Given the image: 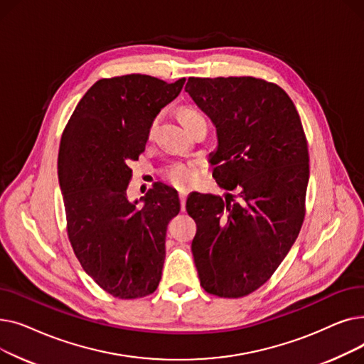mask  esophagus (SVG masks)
Wrapping results in <instances>:
<instances>
[{
	"label": "esophagus",
	"mask_w": 364,
	"mask_h": 364,
	"mask_svg": "<svg viewBox=\"0 0 364 364\" xmlns=\"http://www.w3.org/2000/svg\"><path fill=\"white\" fill-rule=\"evenodd\" d=\"M178 198H180L181 209H184V208H186V200H187V192H180V193H178Z\"/></svg>",
	"instance_id": "1"
}]
</instances>
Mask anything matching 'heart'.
<instances>
[{"instance_id":"b5f03b06","label":"heart","mask_w":364,"mask_h":364,"mask_svg":"<svg viewBox=\"0 0 364 364\" xmlns=\"http://www.w3.org/2000/svg\"><path fill=\"white\" fill-rule=\"evenodd\" d=\"M199 118H203V117H202V113L198 112L196 109L183 107L180 110V119L184 124V127L190 125L193 121H196ZM159 121H161L159 114H156V117L151 119V122L149 125V131H147L149 139L155 136V132H156L158 125H159ZM165 178L171 186H174L177 188H188L198 181L199 169H198L196 164H193V162H176V164H172L166 168Z\"/></svg>"}]
</instances>
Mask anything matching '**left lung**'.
<instances>
[{
	"label": "left lung",
	"mask_w": 364,
	"mask_h": 364,
	"mask_svg": "<svg viewBox=\"0 0 364 364\" xmlns=\"http://www.w3.org/2000/svg\"><path fill=\"white\" fill-rule=\"evenodd\" d=\"M186 91L217 127L213 177L237 193L188 196L195 264L208 294L242 298L273 276L299 235L310 177L307 139L277 84L192 76Z\"/></svg>",
	"instance_id": "8db88e82"
}]
</instances>
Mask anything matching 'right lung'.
Segmentation results:
<instances>
[{
    "label": "right lung",
    "instance_id": "1",
    "mask_svg": "<svg viewBox=\"0 0 364 364\" xmlns=\"http://www.w3.org/2000/svg\"><path fill=\"white\" fill-rule=\"evenodd\" d=\"M184 82L140 73L99 80L62 134L57 169L68 237L85 273L114 298L147 296L161 280L166 228L180 213L178 195L155 183L141 208L137 200L131 203L129 164L144 151L151 119Z\"/></svg>",
    "mask_w": 364,
    "mask_h": 364
}]
</instances>
